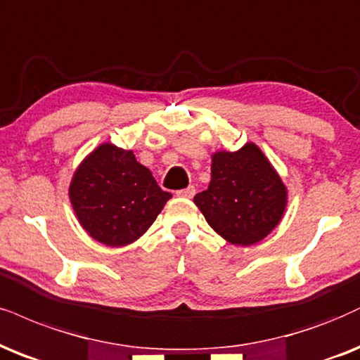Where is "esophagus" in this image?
Listing matches in <instances>:
<instances>
[{
	"label": "esophagus",
	"instance_id": "34e87169",
	"mask_svg": "<svg viewBox=\"0 0 360 360\" xmlns=\"http://www.w3.org/2000/svg\"><path fill=\"white\" fill-rule=\"evenodd\" d=\"M176 195H179V197H184V198H192L195 195V187H193V185H190V187H187V188L179 190Z\"/></svg>",
	"mask_w": 360,
	"mask_h": 360
}]
</instances>
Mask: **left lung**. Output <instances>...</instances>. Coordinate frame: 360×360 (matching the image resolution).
Wrapping results in <instances>:
<instances>
[{"mask_svg": "<svg viewBox=\"0 0 360 360\" xmlns=\"http://www.w3.org/2000/svg\"><path fill=\"white\" fill-rule=\"evenodd\" d=\"M193 202L225 240L252 245L278 225L287 188L259 146L247 143L238 152L214 153L210 185Z\"/></svg>", "mask_w": 360, "mask_h": 360, "instance_id": "obj_1", "label": "left lung"}]
</instances>
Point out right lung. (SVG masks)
I'll return each mask as SVG.
<instances>
[{
    "instance_id": "obj_1",
    "label": "right lung",
    "mask_w": 360,
    "mask_h": 360,
    "mask_svg": "<svg viewBox=\"0 0 360 360\" xmlns=\"http://www.w3.org/2000/svg\"><path fill=\"white\" fill-rule=\"evenodd\" d=\"M170 197L131 150L112 143L93 150L70 184V200L82 227L110 247L140 238Z\"/></svg>"
}]
</instances>
